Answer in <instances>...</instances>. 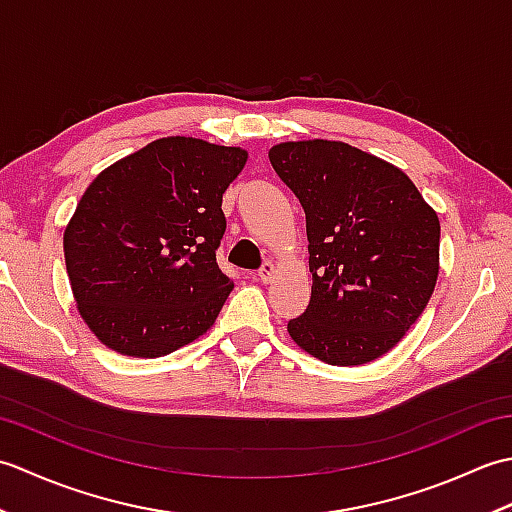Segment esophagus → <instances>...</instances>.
Masks as SVG:
<instances>
[{
	"label": "esophagus",
	"mask_w": 512,
	"mask_h": 512,
	"mask_svg": "<svg viewBox=\"0 0 512 512\" xmlns=\"http://www.w3.org/2000/svg\"><path fill=\"white\" fill-rule=\"evenodd\" d=\"M275 273H277V268H275V264H273V262H264V266H262V268H259V279H262V281H264V284H268V281H273Z\"/></svg>",
	"instance_id": "1"
}]
</instances>
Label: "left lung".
<instances>
[{
	"instance_id": "1",
	"label": "left lung",
	"mask_w": 512,
	"mask_h": 512,
	"mask_svg": "<svg viewBox=\"0 0 512 512\" xmlns=\"http://www.w3.org/2000/svg\"><path fill=\"white\" fill-rule=\"evenodd\" d=\"M306 211L312 295L288 321L328 365L387 354L427 308L440 270V220L405 173L339 140L268 151Z\"/></svg>"
}]
</instances>
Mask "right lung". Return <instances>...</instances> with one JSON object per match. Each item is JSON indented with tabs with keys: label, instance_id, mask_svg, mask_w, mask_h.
Here are the masks:
<instances>
[{
	"label": "right lung",
	"instance_id": "add662e5",
	"mask_svg": "<svg viewBox=\"0 0 512 512\" xmlns=\"http://www.w3.org/2000/svg\"><path fill=\"white\" fill-rule=\"evenodd\" d=\"M248 154L169 136L114 162L85 189L63 233L83 321L110 350L156 358L215 323L233 279L215 262L222 195Z\"/></svg>",
	"mask_w": 512,
	"mask_h": 512
}]
</instances>
